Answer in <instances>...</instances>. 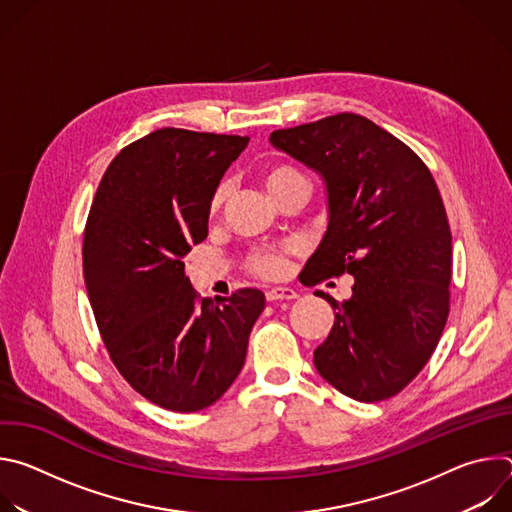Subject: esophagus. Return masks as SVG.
I'll list each match as a JSON object with an SVG mask.
<instances>
[{"label": "esophagus", "mask_w": 512, "mask_h": 512, "mask_svg": "<svg viewBox=\"0 0 512 512\" xmlns=\"http://www.w3.org/2000/svg\"><path fill=\"white\" fill-rule=\"evenodd\" d=\"M265 298L267 302H277V300H296L298 294L294 289L289 287H271L265 291Z\"/></svg>", "instance_id": "obj_1"}]
</instances>
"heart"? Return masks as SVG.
I'll use <instances>...</instances> for the list:
<instances>
[{
  "mask_svg": "<svg viewBox=\"0 0 512 512\" xmlns=\"http://www.w3.org/2000/svg\"><path fill=\"white\" fill-rule=\"evenodd\" d=\"M257 180L263 184V188L269 192V196L279 204L285 196L291 194H306L308 192V178L306 174L287 162H275V164H265L257 168ZM227 196V186L225 184H216L214 190L208 196L206 202V214L214 216L218 210H221L223 202ZM298 251L294 243H283L277 247H261L253 249L247 253L243 259V267L249 275L261 277V279H279L289 265V257Z\"/></svg>",
  "mask_w": 512,
  "mask_h": 512,
  "instance_id": "b5f03b06",
  "label": "heart"
}]
</instances>
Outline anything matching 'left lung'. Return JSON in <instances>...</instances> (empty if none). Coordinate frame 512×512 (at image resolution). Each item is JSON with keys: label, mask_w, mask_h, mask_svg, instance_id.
<instances>
[{"label": "left lung", "mask_w": 512, "mask_h": 512, "mask_svg": "<svg viewBox=\"0 0 512 512\" xmlns=\"http://www.w3.org/2000/svg\"><path fill=\"white\" fill-rule=\"evenodd\" d=\"M269 141L322 174L328 231L306 263L310 283L354 275L352 298L314 350L318 373L340 393L375 403L425 367L450 314L452 233L423 160L354 113L277 129Z\"/></svg>", "instance_id": "obj_1"}]
</instances>
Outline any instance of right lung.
<instances>
[{"label":"right lung","mask_w":512,"mask_h":512,"mask_svg":"<svg viewBox=\"0 0 512 512\" xmlns=\"http://www.w3.org/2000/svg\"><path fill=\"white\" fill-rule=\"evenodd\" d=\"M247 141L152 131L109 164L85 225L83 273L105 348L139 395L176 413L225 395L265 308L251 287L212 304L184 271V257L208 235V196Z\"/></svg>","instance_id":"1"}]
</instances>
